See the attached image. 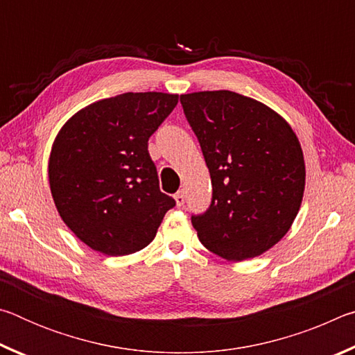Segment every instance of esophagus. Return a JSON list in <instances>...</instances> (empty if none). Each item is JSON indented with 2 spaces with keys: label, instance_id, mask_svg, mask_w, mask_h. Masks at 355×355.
I'll return each mask as SVG.
<instances>
[{
  "label": "esophagus",
  "instance_id": "1",
  "mask_svg": "<svg viewBox=\"0 0 355 355\" xmlns=\"http://www.w3.org/2000/svg\"><path fill=\"white\" fill-rule=\"evenodd\" d=\"M173 199H175V202H177V207H183L184 205V194H183V191L177 192V194L173 196Z\"/></svg>",
  "mask_w": 355,
  "mask_h": 355
}]
</instances>
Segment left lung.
<instances>
[{
    "label": "left lung",
    "instance_id": "8db88e82",
    "mask_svg": "<svg viewBox=\"0 0 355 355\" xmlns=\"http://www.w3.org/2000/svg\"><path fill=\"white\" fill-rule=\"evenodd\" d=\"M213 184L211 205L192 225L228 261L264 254L290 230L305 188L304 153L290 123L232 91L180 95Z\"/></svg>",
    "mask_w": 355,
    "mask_h": 355
}]
</instances>
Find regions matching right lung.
Segmentation results:
<instances>
[{
  "instance_id": "right-lung-1",
  "label": "right lung",
  "mask_w": 355,
  "mask_h": 355,
  "mask_svg": "<svg viewBox=\"0 0 355 355\" xmlns=\"http://www.w3.org/2000/svg\"><path fill=\"white\" fill-rule=\"evenodd\" d=\"M177 103V94H120L83 107L58 133L48 161L53 200L91 249L135 254L153 241L175 207L159 191L148 137Z\"/></svg>"
}]
</instances>
